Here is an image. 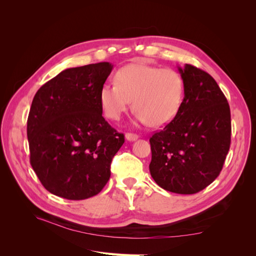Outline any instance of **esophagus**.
<instances>
[{"label":"esophagus","mask_w":256,"mask_h":256,"mask_svg":"<svg viewBox=\"0 0 256 256\" xmlns=\"http://www.w3.org/2000/svg\"><path fill=\"white\" fill-rule=\"evenodd\" d=\"M125 138H127L128 141H131V142H134V141H136V140H138V134H125Z\"/></svg>","instance_id":"34e87169"}]
</instances>
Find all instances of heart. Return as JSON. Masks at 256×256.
Listing matches in <instances>:
<instances>
[{"mask_svg": "<svg viewBox=\"0 0 256 256\" xmlns=\"http://www.w3.org/2000/svg\"><path fill=\"white\" fill-rule=\"evenodd\" d=\"M184 97L182 76L173 68L129 64L115 74V82L104 83L99 92L104 115L120 120L131 106L140 124L161 127L174 120Z\"/></svg>", "mask_w": 256, "mask_h": 256, "instance_id": "obj_1", "label": "heart"}]
</instances>
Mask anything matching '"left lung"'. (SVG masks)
<instances>
[{
  "mask_svg": "<svg viewBox=\"0 0 256 256\" xmlns=\"http://www.w3.org/2000/svg\"><path fill=\"white\" fill-rule=\"evenodd\" d=\"M184 97L174 120L150 138V175L158 186L193 194L219 176L230 145V111L212 76L186 64L178 67Z\"/></svg>",
  "mask_w": 256,
  "mask_h": 256,
  "instance_id": "obj_1",
  "label": "left lung"
}]
</instances>
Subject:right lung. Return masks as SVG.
Returning a JSON list of instances; mask_svg holds the SVG:
<instances>
[{"label": "right lung", "mask_w": 256, "mask_h": 256, "mask_svg": "<svg viewBox=\"0 0 256 256\" xmlns=\"http://www.w3.org/2000/svg\"><path fill=\"white\" fill-rule=\"evenodd\" d=\"M113 65L68 68L37 90L28 118L30 161L44 187L67 200L102 190L125 142L102 116L99 92Z\"/></svg>", "instance_id": "add662e5"}]
</instances>
